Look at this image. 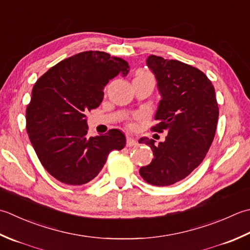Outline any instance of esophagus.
I'll return each mask as SVG.
<instances>
[{
  "mask_svg": "<svg viewBox=\"0 0 250 250\" xmlns=\"http://www.w3.org/2000/svg\"><path fill=\"white\" fill-rule=\"evenodd\" d=\"M136 141L133 139V138H131V136H128V138H126V146H128V147H133V146H136Z\"/></svg>",
  "mask_w": 250,
  "mask_h": 250,
  "instance_id": "1",
  "label": "esophagus"
}]
</instances>
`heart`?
Listing matches in <instances>:
<instances>
[{
  "mask_svg": "<svg viewBox=\"0 0 250 250\" xmlns=\"http://www.w3.org/2000/svg\"><path fill=\"white\" fill-rule=\"evenodd\" d=\"M134 79H154V78H153V76H151V73L149 71L140 69V70H138V72H136ZM136 118H139V117H136ZM131 126H132V125H131Z\"/></svg>",
  "mask_w": 250,
  "mask_h": 250,
  "instance_id": "heart-1",
  "label": "heart"
}]
</instances>
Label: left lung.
Segmentation results:
<instances>
[{"label":"left lung","instance_id":"obj_1","mask_svg":"<svg viewBox=\"0 0 250 250\" xmlns=\"http://www.w3.org/2000/svg\"><path fill=\"white\" fill-rule=\"evenodd\" d=\"M146 65L161 96L157 124L151 130L168 135L158 145L153 139H140L154 154L140 174L151 185L168 187L187 178L206 157L216 134L219 107L211 81L197 68L156 55L148 56Z\"/></svg>","mask_w":250,"mask_h":250}]
</instances>
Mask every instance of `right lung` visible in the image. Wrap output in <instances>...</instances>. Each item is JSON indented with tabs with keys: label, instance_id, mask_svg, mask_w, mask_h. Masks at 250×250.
<instances>
[{
	"label": "right lung",
	"instance_id": "1",
	"mask_svg": "<svg viewBox=\"0 0 250 250\" xmlns=\"http://www.w3.org/2000/svg\"><path fill=\"white\" fill-rule=\"evenodd\" d=\"M129 70L120 57L87 51L56 63L34 84L26 110L27 132L43 167L62 183L90 182L110 151L125 146V134L117 129L87 138L85 114L101 105L109 80Z\"/></svg>",
	"mask_w": 250,
	"mask_h": 250
}]
</instances>
